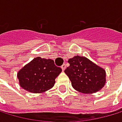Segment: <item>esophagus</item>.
Returning <instances> with one entry per match:
<instances>
[{
  "mask_svg": "<svg viewBox=\"0 0 122 122\" xmlns=\"http://www.w3.org/2000/svg\"><path fill=\"white\" fill-rule=\"evenodd\" d=\"M65 68H66V64H64L61 66V69H62L63 70H64V69H65Z\"/></svg>",
  "mask_w": 122,
  "mask_h": 122,
  "instance_id": "obj_1",
  "label": "esophagus"
}]
</instances>
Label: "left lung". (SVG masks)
<instances>
[{"instance_id":"obj_1","label":"left lung","mask_w":122,"mask_h":122,"mask_svg":"<svg viewBox=\"0 0 122 122\" xmlns=\"http://www.w3.org/2000/svg\"><path fill=\"white\" fill-rule=\"evenodd\" d=\"M69 66L64 70L72 86L79 92L95 93L105 83V70L86 57L76 56L68 60Z\"/></svg>"}]
</instances>
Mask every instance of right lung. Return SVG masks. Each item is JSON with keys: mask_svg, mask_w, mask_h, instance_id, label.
Masks as SVG:
<instances>
[{"mask_svg": "<svg viewBox=\"0 0 122 122\" xmlns=\"http://www.w3.org/2000/svg\"><path fill=\"white\" fill-rule=\"evenodd\" d=\"M61 71L53 60L37 57L20 70L17 78L20 86L26 91L41 93L54 86L55 79Z\"/></svg>", "mask_w": 122, "mask_h": 122, "instance_id": "obj_1", "label": "right lung"}]
</instances>
